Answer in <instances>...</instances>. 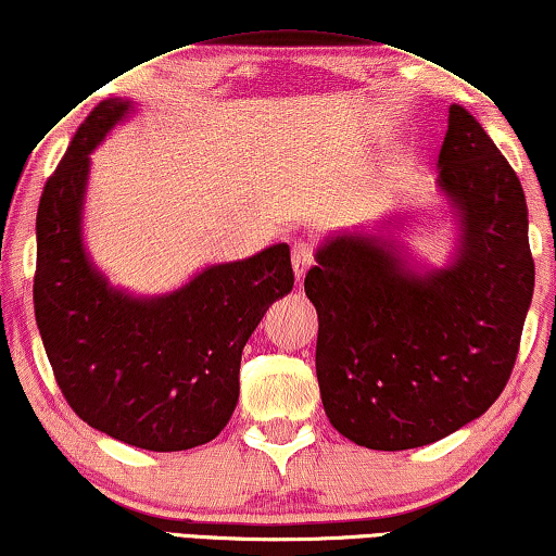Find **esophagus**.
Instances as JSON below:
<instances>
[{
	"mask_svg": "<svg viewBox=\"0 0 556 556\" xmlns=\"http://www.w3.org/2000/svg\"><path fill=\"white\" fill-rule=\"evenodd\" d=\"M290 261H293L295 280L301 283V280L305 278V273L313 266V249L305 241H298L293 249H290Z\"/></svg>",
	"mask_w": 556,
	"mask_h": 556,
	"instance_id": "34e87169",
	"label": "esophagus"
}]
</instances>
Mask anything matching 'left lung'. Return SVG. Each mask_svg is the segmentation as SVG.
I'll list each match as a JSON object with an SVG mask.
<instances>
[{"instance_id":"left-lung-1","label":"left lung","mask_w":556,"mask_h":556,"mask_svg":"<svg viewBox=\"0 0 556 556\" xmlns=\"http://www.w3.org/2000/svg\"><path fill=\"white\" fill-rule=\"evenodd\" d=\"M438 166L463 230L447 268L415 273L390 238L361 230L323 243L305 276L323 407L370 450L430 445L484 415L507 386L532 303L522 184L459 104Z\"/></svg>"}]
</instances>
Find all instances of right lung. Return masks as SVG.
Returning a JSON list of instances; mask_svg holds the SVG:
<instances>
[{"label": "right lung", "mask_w": 556, "mask_h": 556, "mask_svg": "<svg viewBox=\"0 0 556 556\" xmlns=\"http://www.w3.org/2000/svg\"><path fill=\"white\" fill-rule=\"evenodd\" d=\"M134 106L106 99L59 161L37 211L34 315L66 403L126 445H206L238 403L241 353L263 313L293 288L286 243L208 266L184 288L134 298L111 288L81 241L89 153Z\"/></svg>", "instance_id": "add662e5"}]
</instances>
